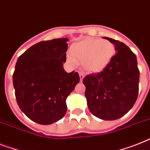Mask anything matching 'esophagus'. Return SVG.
Here are the masks:
<instances>
[{
  "label": "esophagus",
  "instance_id": "34e87169",
  "mask_svg": "<svg viewBox=\"0 0 150 150\" xmlns=\"http://www.w3.org/2000/svg\"><path fill=\"white\" fill-rule=\"evenodd\" d=\"M79 75H80V81L82 82V80H83V78H84V74L83 72H79Z\"/></svg>",
  "mask_w": 150,
  "mask_h": 150
}]
</instances>
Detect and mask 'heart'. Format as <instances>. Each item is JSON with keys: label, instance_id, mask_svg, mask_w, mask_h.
Masks as SVG:
<instances>
[{"label": "heart", "instance_id": "heart-1", "mask_svg": "<svg viewBox=\"0 0 150 150\" xmlns=\"http://www.w3.org/2000/svg\"><path fill=\"white\" fill-rule=\"evenodd\" d=\"M115 53V45L108 40L85 38L70 47L69 60L71 64L82 63L88 72L98 73L108 66Z\"/></svg>", "mask_w": 150, "mask_h": 150}]
</instances>
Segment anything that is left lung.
<instances>
[{"mask_svg": "<svg viewBox=\"0 0 150 150\" xmlns=\"http://www.w3.org/2000/svg\"><path fill=\"white\" fill-rule=\"evenodd\" d=\"M103 38L114 44L117 53L104 70L86 76L83 83L90 112L101 120H114L127 113L137 101L139 70L137 57L126 44Z\"/></svg>", "mask_w": 150, "mask_h": 150, "instance_id": "8db88e82", "label": "left lung"}]
</instances>
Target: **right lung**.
<instances>
[{"mask_svg":"<svg viewBox=\"0 0 150 150\" xmlns=\"http://www.w3.org/2000/svg\"><path fill=\"white\" fill-rule=\"evenodd\" d=\"M67 38L39 42L20 56L13 74L17 103L31 120L52 124L64 117L66 99L80 82L77 72L67 73Z\"/></svg>","mask_w":150,"mask_h":150,"instance_id":"obj_1","label":"right lung"}]
</instances>
